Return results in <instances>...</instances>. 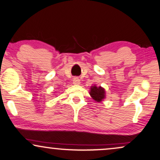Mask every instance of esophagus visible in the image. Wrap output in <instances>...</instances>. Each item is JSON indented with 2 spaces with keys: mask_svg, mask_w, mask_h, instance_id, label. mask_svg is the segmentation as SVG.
I'll return each instance as SVG.
<instances>
[{
  "mask_svg": "<svg viewBox=\"0 0 160 160\" xmlns=\"http://www.w3.org/2000/svg\"><path fill=\"white\" fill-rule=\"evenodd\" d=\"M73 84L74 85H80V80L78 78H73Z\"/></svg>",
  "mask_w": 160,
  "mask_h": 160,
  "instance_id": "obj_1",
  "label": "esophagus"
}]
</instances>
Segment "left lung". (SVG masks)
<instances>
[{"mask_svg": "<svg viewBox=\"0 0 160 160\" xmlns=\"http://www.w3.org/2000/svg\"><path fill=\"white\" fill-rule=\"evenodd\" d=\"M89 94L91 97L96 101V102H100L102 100L106 98V92L102 87L94 86H91V89Z\"/></svg>", "mask_w": 160, "mask_h": 160, "instance_id": "left-lung-1", "label": "left lung"}]
</instances>
